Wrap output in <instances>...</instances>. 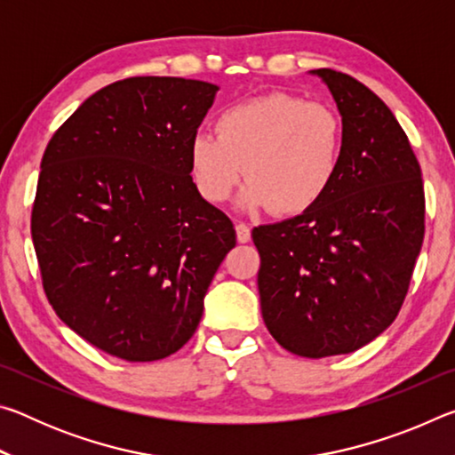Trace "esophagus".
Instances as JSON below:
<instances>
[{"mask_svg": "<svg viewBox=\"0 0 455 455\" xmlns=\"http://www.w3.org/2000/svg\"><path fill=\"white\" fill-rule=\"evenodd\" d=\"M236 241L238 243H249L251 241V228L244 225V222H236Z\"/></svg>", "mask_w": 455, "mask_h": 455, "instance_id": "esophagus-1", "label": "esophagus"}]
</instances>
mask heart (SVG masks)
Segmentation results:
<instances>
[{
	"mask_svg": "<svg viewBox=\"0 0 455 455\" xmlns=\"http://www.w3.org/2000/svg\"><path fill=\"white\" fill-rule=\"evenodd\" d=\"M343 142L345 128L333 108L275 92L230 106L217 120V134H192L190 174L212 204L228 200L244 174L241 206L297 217L333 187Z\"/></svg>",
	"mask_w": 455,
	"mask_h": 455,
	"instance_id": "1",
	"label": "heart"
}]
</instances>
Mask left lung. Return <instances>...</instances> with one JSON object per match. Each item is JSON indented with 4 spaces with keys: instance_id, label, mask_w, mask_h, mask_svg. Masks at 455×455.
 Returning <instances> with one entry per match:
<instances>
[{
    "instance_id": "left-lung-1",
    "label": "left lung",
    "mask_w": 455,
    "mask_h": 455,
    "mask_svg": "<svg viewBox=\"0 0 455 455\" xmlns=\"http://www.w3.org/2000/svg\"><path fill=\"white\" fill-rule=\"evenodd\" d=\"M345 128L341 168L317 206L252 230L265 325L309 359L363 347L397 317L423 243L418 158L394 112L347 74L311 70Z\"/></svg>"
}]
</instances>
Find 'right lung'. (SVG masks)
<instances>
[{"label":"right lung","instance_id":"1","mask_svg":"<svg viewBox=\"0 0 455 455\" xmlns=\"http://www.w3.org/2000/svg\"><path fill=\"white\" fill-rule=\"evenodd\" d=\"M219 86L140 76L98 90L52 136L32 238L53 311L126 361L179 351L236 244L233 222L200 196L190 138Z\"/></svg>","mask_w":455,"mask_h":455}]
</instances>
